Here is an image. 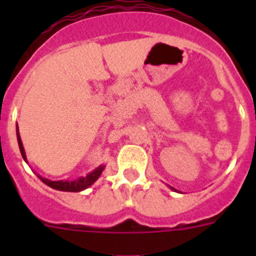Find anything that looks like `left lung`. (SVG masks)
<instances>
[{
  "label": "left lung",
  "instance_id": "left-lung-1",
  "mask_svg": "<svg viewBox=\"0 0 256 256\" xmlns=\"http://www.w3.org/2000/svg\"><path fill=\"white\" fill-rule=\"evenodd\" d=\"M172 190H174V188H172Z\"/></svg>",
  "mask_w": 256,
  "mask_h": 256
}]
</instances>
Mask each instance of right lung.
Segmentation results:
<instances>
[{
  "label": "right lung",
  "instance_id": "1",
  "mask_svg": "<svg viewBox=\"0 0 256 256\" xmlns=\"http://www.w3.org/2000/svg\"><path fill=\"white\" fill-rule=\"evenodd\" d=\"M16 136H18V144H19L20 152H22V159L26 162V151H24V148H22V138H20L18 126H16ZM104 168H105L104 165H100V166L94 169V172L88 173L86 177H80L76 180H47V178L40 177V176H38V178H40V180H42L44 184H47V186H50L51 188H54V190H58V191H66V192H79V191H83V190L88 188V187L91 186V184H94V183L96 182V180H98V177L101 176Z\"/></svg>",
  "mask_w": 256,
  "mask_h": 256
}]
</instances>
